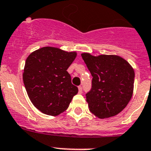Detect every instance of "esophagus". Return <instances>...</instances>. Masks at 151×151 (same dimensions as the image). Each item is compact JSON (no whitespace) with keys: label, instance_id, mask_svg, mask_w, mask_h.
Listing matches in <instances>:
<instances>
[{"label":"esophagus","instance_id":"esophagus-1","mask_svg":"<svg viewBox=\"0 0 151 151\" xmlns=\"http://www.w3.org/2000/svg\"><path fill=\"white\" fill-rule=\"evenodd\" d=\"M78 89H79V93H82V92H83V87L81 86H79Z\"/></svg>","mask_w":151,"mask_h":151}]
</instances>
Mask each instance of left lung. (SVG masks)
Segmentation results:
<instances>
[{
    "label": "left lung",
    "instance_id": "8db88e82",
    "mask_svg": "<svg viewBox=\"0 0 151 151\" xmlns=\"http://www.w3.org/2000/svg\"><path fill=\"white\" fill-rule=\"evenodd\" d=\"M81 56L92 77V87L86 94L89 111L101 119L121 112L132 96L135 72L132 66L117 55Z\"/></svg>",
    "mask_w": 151,
    "mask_h": 151
}]
</instances>
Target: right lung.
I'll return each instance as SVG.
<instances>
[{
  "mask_svg": "<svg viewBox=\"0 0 151 151\" xmlns=\"http://www.w3.org/2000/svg\"><path fill=\"white\" fill-rule=\"evenodd\" d=\"M55 47H43L30 54L25 62L23 82L32 104L45 114L57 116L68 108L78 88L67 71L76 58Z\"/></svg>",
  "mask_w": 151,
  "mask_h": 151,
  "instance_id": "right-lung-1",
  "label": "right lung"
}]
</instances>
